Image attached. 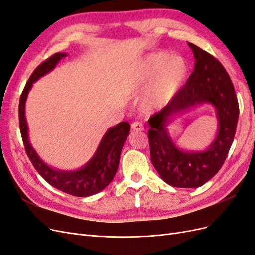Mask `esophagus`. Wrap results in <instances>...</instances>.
Listing matches in <instances>:
<instances>
[{"instance_id": "1", "label": "esophagus", "mask_w": 255, "mask_h": 255, "mask_svg": "<svg viewBox=\"0 0 255 255\" xmlns=\"http://www.w3.org/2000/svg\"><path fill=\"white\" fill-rule=\"evenodd\" d=\"M143 128H144L143 125L139 121H135L132 123V129L134 132H141V130H143Z\"/></svg>"}]
</instances>
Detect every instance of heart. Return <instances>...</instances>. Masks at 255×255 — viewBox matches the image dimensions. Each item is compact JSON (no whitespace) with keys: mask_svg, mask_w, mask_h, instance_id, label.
I'll return each mask as SVG.
<instances>
[{"mask_svg":"<svg viewBox=\"0 0 255 255\" xmlns=\"http://www.w3.org/2000/svg\"><path fill=\"white\" fill-rule=\"evenodd\" d=\"M188 73V63L184 57L166 51L152 53L140 67L136 92L144 95L149 110L164 109L179 95Z\"/></svg>","mask_w":255,"mask_h":255,"instance_id":"1","label":"heart"}]
</instances>
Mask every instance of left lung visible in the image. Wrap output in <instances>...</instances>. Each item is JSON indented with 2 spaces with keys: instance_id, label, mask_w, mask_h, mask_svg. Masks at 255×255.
<instances>
[{
  "instance_id": "obj_1",
  "label": "left lung",
  "mask_w": 255,
  "mask_h": 255,
  "mask_svg": "<svg viewBox=\"0 0 255 255\" xmlns=\"http://www.w3.org/2000/svg\"><path fill=\"white\" fill-rule=\"evenodd\" d=\"M195 56L194 71L172 101L149 119V141L154 168L167 184L180 188L202 186L219 171L233 143L239 107L234 86L218 59L188 42ZM213 105L218 135L204 151H187L172 140L166 127L176 114L199 105Z\"/></svg>"
}]
</instances>
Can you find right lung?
I'll return each instance as SVG.
<instances>
[{
  "label": "right lung",
  "mask_w": 255,
  "mask_h": 255,
  "mask_svg": "<svg viewBox=\"0 0 255 255\" xmlns=\"http://www.w3.org/2000/svg\"><path fill=\"white\" fill-rule=\"evenodd\" d=\"M68 55L67 53H56L42 64L38 66L22 91L19 103L20 130L23 143L28 158L33 166L43 179L53 187L66 194L75 197H89L98 194L109 185L118 170L119 159L122 146L129 134L130 126L127 121H122L117 126L112 127L104 134L96 153L88 163L78 170L66 171L52 168L39 157L28 138V127L25 118V102L33 84L41 76L52 71L61 58Z\"/></svg>",
  "instance_id": "1"
}]
</instances>
